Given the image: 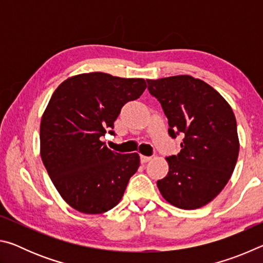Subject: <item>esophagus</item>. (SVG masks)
<instances>
[{
  "label": "esophagus",
  "instance_id": "1",
  "mask_svg": "<svg viewBox=\"0 0 263 263\" xmlns=\"http://www.w3.org/2000/svg\"><path fill=\"white\" fill-rule=\"evenodd\" d=\"M151 160H152V158H151V157H145V155H140V161H141L142 164L147 163L148 161H151Z\"/></svg>",
  "mask_w": 263,
  "mask_h": 263
}]
</instances>
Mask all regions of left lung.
I'll return each instance as SVG.
<instances>
[{"instance_id": "obj_1", "label": "left lung", "mask_w": 263, "mask_h": 263, "mask_svg": "<svg viewBox=\"0 0 263 263\" xmlns=\"http://www.w3.org/2000/svg\"><path fill=\"white\" fill-rule=\"evenodd\" d=\"M181 151L166 158L169 172L157 185L168 203L194 210L210 203L231 179L239 155L233 110L216 89L190 75L147 80Z\"/></svg>"}]
</instances>
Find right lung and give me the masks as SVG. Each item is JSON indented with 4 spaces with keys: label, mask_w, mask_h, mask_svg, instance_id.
<instances>
[{
    "label": "right lung",
    "mask_w": 263,
    "mask_h": 263,
    "mask_svg": "<svg viewBox=\"0 0 263 263\" xmlns=\"http://www.w3.org/2000/svg\"><path fill=\"white\" fill-rule=\"evenodd\" d=\"M144 79L94 72L65 80L53 92L41 122V157L53 184L75 210L97 215L121 201L139 154H119L101 137L112 131L123 105L139 99Z\"/></svg>",
    "instance_id": "1"
}]
</instances>
